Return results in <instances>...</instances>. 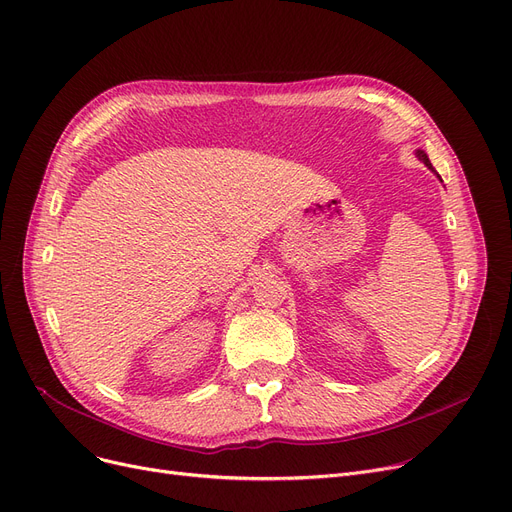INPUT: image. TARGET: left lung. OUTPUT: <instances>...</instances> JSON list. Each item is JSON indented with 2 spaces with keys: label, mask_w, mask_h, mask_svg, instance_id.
<instances>
[{
  "label": "left lung",
  "mask_w": 512,
  "mask_h": 512,
  "mask_svg": "<svg viewBox=\"0 0 512 512\" xmlns=\"http://www.w3.org/2000/svg\"><path fill=\"white\" fill-rule=\"evenodd\" d=\"M416 157H418L422 163H425V165H427L431 171H435V169H433V165H431V161H429V157H427L425 152H422V150H416ZM437 177H439V173H437Z\"/></svg>",
  "instance_id": "left-lung-1"
}]
</instances>
